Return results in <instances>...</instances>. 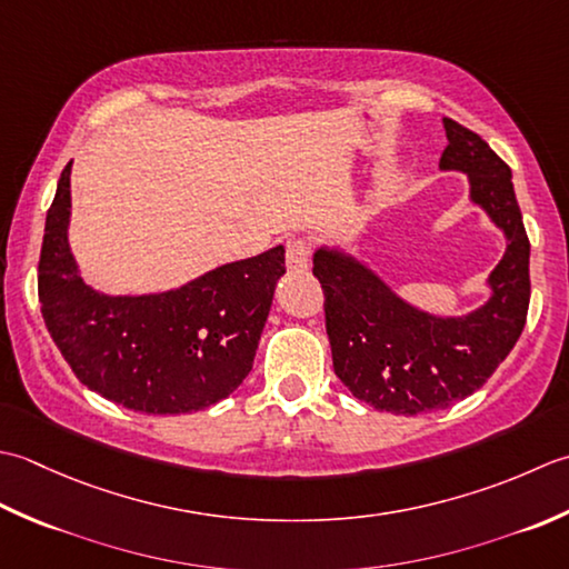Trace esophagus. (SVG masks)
Returning <instances> with one entry per match:
<instances>
[{"label":"esophagus","mask_w":569,"mask_h":569,"mask_svg":"<svg viewBox=\"0 0 569 569\" xmlns=\"http://www.w3.org/2000/svg\"><path fill=\"white\" fill-rule=\"evenodd\" d=\"M309 252H311V248H309V240H305V238H289L287 240V268L292 270V272H301V270H307L309 268Z\"/></svg>","instance_id":"1"}]
</instances>
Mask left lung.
Instances as JSON below:
<instances>
[{"instance_id": "obj_1", "label": "left lung", "mask_w": 569, "mask_h": 569, "mask_svg": "<svg viewBox=\"0 0 569 569\" xmlns=\"http://www.w3.org/2000/svg\"><path fill=\"white\" fill-rule=\"evenodd\" d=\"M442 171L469 179V201L506 238V252L486 277L489 297L467 315H435L398 295L386 277L341 246L315 250V277L333 370L353 398L373 410L420 415L442 410L479 390L511 353L530 301V242L516 201L511 169L467 127L445 118Z\"/></svg>"}]
</instances>
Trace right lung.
<instances>
[{
	"label": "right lung",
	"instance_id": "1",
	"mask_svg": "<svg viewBox=\"0 0 569 569\" xmlns=\"http://www.w3.org/2000/svg\"><path fill=\"white\" fill-rule=\"evenodd\" d=\"M71 167L58 179L39 260L41 315L58 351L86 388L134 412H199L228 398L252 370L284 248L167 292L106 295L86 282L68 242Z\"/></svg>",
	"mask_w": 569,
	"mask_h": 569
}]
</instances>
